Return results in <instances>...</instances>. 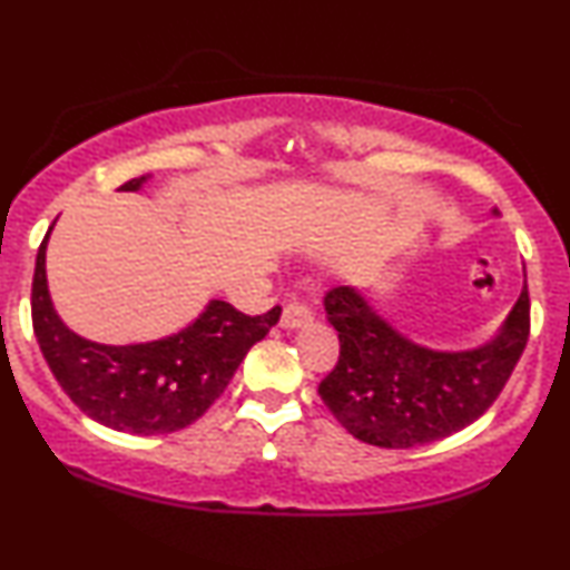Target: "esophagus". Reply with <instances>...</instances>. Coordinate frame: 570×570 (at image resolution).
I'll list each match as a JSON object with an SVG mask.
<instances>
[{"label": "esophagus", "instance_id": "1", "mask_svg": "<svg viewBox=\"0 0 570 570\" xmlns=\"http://www.w3.org/2000/svg\"><path fill=\"white\" fill-rule=\"evenodd\" d=\"M311 311L306 306H301V303H287L283 308V318H279V324L285 326V330H298V326L308 324L311 322Z\"/></svg>", "mask_w": 570, "mask_h": 570}]
</instances>
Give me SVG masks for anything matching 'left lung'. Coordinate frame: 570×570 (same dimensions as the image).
Returning <instances> with one entry per match:
<instances>
[{"label":"left lung","mask_w":570,"mask_h":570,"mask_svg":"<svg viewBox=\"0 0 570 570\" xmlns=\"http://www.w3.org/2000/svg\"><path fill=\"white\" fill-rule=\"evenodd\" d=\"M324 308L340 334V361L318 394L347 433L381 449L441 441L485 415L529 340L527 285L501 332L462 353L402 337L350 285L332 287Z\"/></svg>","instance_id":"obj_1"}]
</instances>
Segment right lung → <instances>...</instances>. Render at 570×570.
Wrapping results in <instances>:
<instances>
[{"mask_svg":"<svg viewBox=\"0 0 570 570\" xmlns=\"http://www.w3.org/2000/svg\"><path fill=\"white\" fill-rule=\"evenodd\" d=\"M147 176L119 191H137ZM51 233V228H49ZM46 233L38 246L30 314L41 353L59 386L85 415L121 433L155 435L191 425L230 384L248 350L279 322V306L246 316L209 301L197 322L142 345H98L67 330L46 285Z\"/></svg>","mask_w":570,"mask_h":570,"instance_id":"add662e5","label":"right lung"}]
</instances>
